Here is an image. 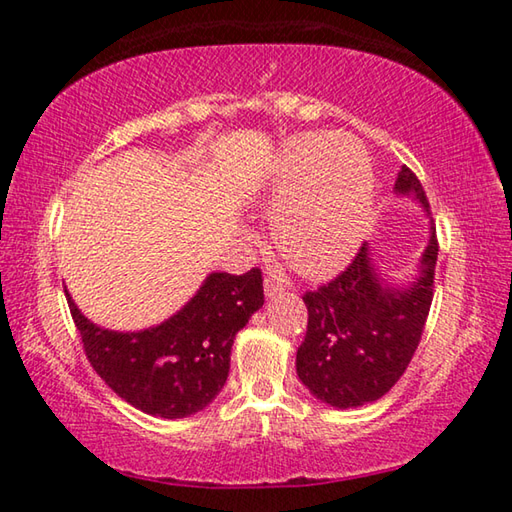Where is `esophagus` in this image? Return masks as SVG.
Masks as SVG:
<instances>
[{
    "mask_svg": "<svg viewBox=\"0 0 512 512\" xmlns=\"http://www.w3.org/2000/svg\"><path fill=\"white\" fill-rule=\"evenodd\" d=\"M282 289H284V284H282V280H277V275H268L264 280V291H266L268 298L277 296V293H280Z\"/></svg>",
    "mask_w": 512,
    "mask_h": 512,
    "instance_id": "obj_1",
    "label": "esophagus"
}]
</instances>
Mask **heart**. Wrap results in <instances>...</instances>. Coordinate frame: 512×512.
Listing matches in <instances>:
<instances>
[{"label": "heart", "mask_w": 512, "mask_h": 512, "mask_svg": "<svg viewBox=\"0 0 512 512\" xmlns=\"http://www.w3.org/2000/svg\"><path fill=\"white\" fill-rule=\"evenodd\" d=\"M372 194V167L359 142L329 133L291 137L262 194L277 250L302 275L339 271L366 235Z\"/></svg>", "instance_id": "1"}]
</instances>
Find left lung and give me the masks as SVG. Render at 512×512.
Returning a JSON list of instances; mask_svg holds the SVG:
<instances>
[{
    "mask_svg": "<svg viewBox=\"0 0 512 512\" xmlns=\"http://www.w3.org/2000/svg\"><path fill=\"white\" fill-rule=\"evenodd\" d=\"M395 192L420 201L429 214L427 194L409 167H402ZM436 259L438 239L431 228L415 282L391 287L363 244L345 271L302 296L309 320L296 370L311 395L336 409H354L391 391L422 339Z\"/></svg>",
    "mask_w": 512,
    "mask_h": 512,
    "instance_id": "left-lung-1",
    "label": "left lung"
}]
</instances>
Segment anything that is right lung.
Segmentation results:
<instances>
[{"label": "right lung", "instance_id": "right-lung-1", "mask_svg": "<svg viewBox=\"0 0 512 512\" xmlns=\"http://www.w3.org/2000/svg\"><path fill=\"white\" fill-rule=\"evenodd\" d=\"M65 296L97 375L135 409L169 420L203 411L221 393L235 336L264 305L259 268L210 273L178 314L142 332L94 325Z\"/></svg>", "mask_w": 512, "mask_h": 512}]
</instances>
